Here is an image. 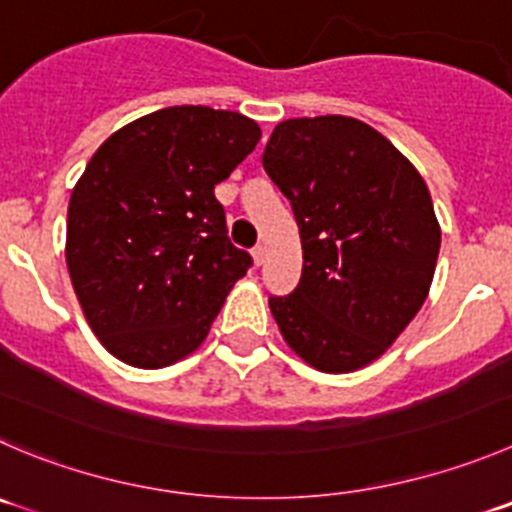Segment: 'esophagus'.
I'll list each match as a JSON object with an SVG mask.
<instances>
[{
    "instance_id": "esophagus-1",
    "label": "esophagus",
    "mask_w": 512,
    "mask_h": 512,
    "mask_svg": "<svg viewBox=\"0 0 512 512\" xmlns=\"http://www.w3.org/2000/svg\"><path fill=\"white\" fill-rule=\"evenodd\" d=\"M251 256H253V264L261 266V264H264V261H266V248H264V246H256V248H253V251H251Z\"/></svg>"
}]
</instances>
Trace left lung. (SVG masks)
<instances>
[{
    "label": "left lung",
    "instance_id": "left-lung-1",
    "mask_svg": "<svg viewBox=\"0 0 512 512\" xmlns=\"http://www.w3.org/2000/svg\"><path fill=\"white\" fill-rule=\"evenodd\" d=\"M264 168L294 208L299 286L269 296L286 344L321 372L382 357L425 304L440 223L415 165L367 123L344 115L284 120Z\"/></svg>",
    "mask_w": 512,
    "mask_h": 512
}]
</instances>
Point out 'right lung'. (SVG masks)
<instances>
[{"label": "right lung", "mask_w": 512, "mask_h": 512, "mask_svg": "<svg viewBox=\"0 0 512 512\" xmlns=\"http://www.w3.org/2000/svg\"><path fill=\"white\" fill-rule=\"evenodd\" d=\"M251 118L175 105L97 148L67 208V269L107 352L140 369L188 357L253 259L213 188L256 148Z\"/></svg>", "instance_id": "obj_1"}]
</instances>
